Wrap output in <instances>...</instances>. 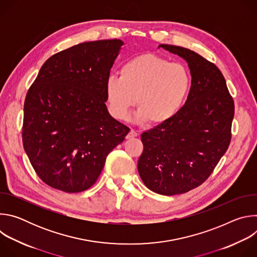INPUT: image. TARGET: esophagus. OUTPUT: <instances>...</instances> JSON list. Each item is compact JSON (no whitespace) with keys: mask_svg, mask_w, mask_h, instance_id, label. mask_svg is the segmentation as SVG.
Here are the masks:
<instances>
[{"mask_svg":"<svg viewBox=\"0 0 257 257\" xmlns=\"http://www.w3.org/2000/svg\"><path fill=\"white\" fill-rule=\"evenodd\" d=\"M138 134H137V132L134 130V129H131L130 131H129V133L127 134V136H126V138L127 139H131V138H134V137H136Z\"/></svg>","mask_w":257,"mask_h":257,"instance_id":"34e87169","label":"esophagus"}]
</instances>
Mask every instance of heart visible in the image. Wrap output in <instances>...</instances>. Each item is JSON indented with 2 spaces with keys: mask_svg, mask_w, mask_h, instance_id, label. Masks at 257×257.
<instances>
[{
  "mask_svg": "<svg viewBox=\"0 0 257 257\" xmlns=\"http://www.w3.org/2000/svg\"><path fill=\"white\" fill-rule=\"evenodd\" d=\"M190 88L188 70L180 63L146 53L128 60L120 76L106 79L105 93L109 111L124 119L135 105V120L160 125L172 119L184 102Z\"/></svg>",
  "mask_w": 257,
  "mask_h": 257,
  "instance_id": "obj_1",
  "label": "heart"
}]
</instances>
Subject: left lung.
<instances>
[{
	"instance_id": "1",
	"label": "left lung",
	"mask_w": 257,
	"mask_h": 257,
	"mask_svg": "<svg viewBox=\"0 0 257 257\" xmlns=\"http://www.w3.org/2000/svg\"><path fill=\"white\" fill-rule=\"evenodd\" d=\"M160 48L188 63L191 87L185 104L172 119L141 134L143 153L137 168L149 189L176 195L201 185L227 152L235 105L213 63L182 47Z\"/></svg>"
}]
</instances>
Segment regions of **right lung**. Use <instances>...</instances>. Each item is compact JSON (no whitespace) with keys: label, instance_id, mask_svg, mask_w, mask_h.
Listing matches in <instances>:
<instances>
[{"label":"right lung","instance_id":"right-lung-1","mask_svg":"<svg viewBox=\"0 0 257 257\" xmlns=\"http://www.w3.org/2000/svg\"><path fill=\"white\" fill-rule=\"evenodd\" d=\"M124 43H82L42 66L24 101L22 141L35 173L68 193L90 188L130 129L108 114L105 83Z\"/></svg>","mask_w":257,"mask_h":257}]
</instances>
